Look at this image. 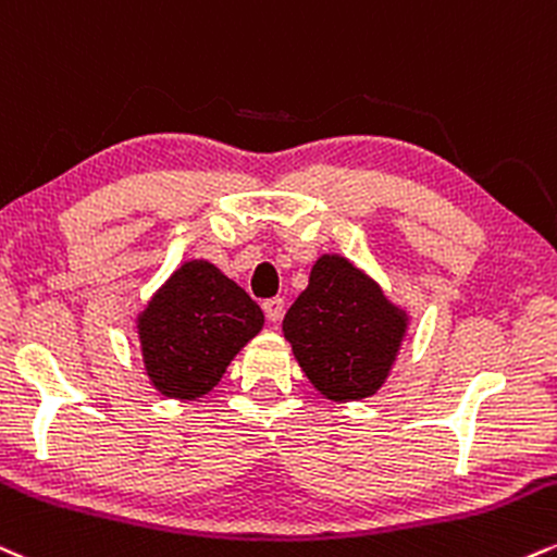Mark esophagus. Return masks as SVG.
Here are the masks:
<instances>
[{"instance_id": "esophagus-1", "label": "esophagus", "mask_w": 557, "mask_h": 557, "mask_svg": "<svg viewBox=\"0 0 557 557\" xmlns=\"http://www.w3.org/2000/svg\"><path fill=\"white\" fill-rule=\"evenodd\" d=\"M261 308H264L267 319L272 321V324H277L280 319H283V311H285V298H270L261 304Z\"/></svg>"}]
</instances>
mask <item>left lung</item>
Masks as SVG:
<instances>
[{
    "mask_svg": "<svg viewBox=\"0 0 557 557\" xmlns=\"http://www.w3.org/2000/svg\"><path fill=\"white\" fill-rule=\"evenodd\" d=\"M410 317L350 259L324 253L285 313L283 332L300 371L334 401L373 397L392 373Z\"/></svg>",
    "mask_w": 557,
    "mask_h": 557,
    "instance_id": "8db88e82",
    "label": "left lung"
}]
</instances>
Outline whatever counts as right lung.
<instances>
[{
	"mask_svg": "<svg viewBox=\"0 0 557 557\" xmlns=\"http://www.w3.org/2000/svg\"><path fill=\"white\" fill-rule=\"evenodd\" d=\"M264 326L244 287L205 259L184 261L137 317L150 384L171 399H199Z\"/></svg>",
	"mask_w": 557,
	"mask_h": 557,
	"instance_id": "obj_1",
	"label": "right lung"
}]
</instances>
